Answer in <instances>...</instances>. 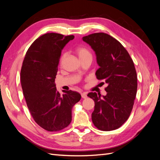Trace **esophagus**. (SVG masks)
I'll return each mask as SVG.
<instances>
[{"instance_id":"obj_1","label":"esophagus","mask_w":160,"mask_h":160,"mask_svg":"<svg viewBox=\"0 0 160 160\" xmlns=\"http://www.w3.org/2000/svg\"><path fill=\"white\" fill-rule=\"evenodd\" d=\"M81 97L83 99H86L87 98H88V95H87V94L85 93H81Z\"/></svg>"}]
</instances>
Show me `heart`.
<instances>
[{"label":"heart","mask_w":160,"mask_h":160,"mask_svg":"<svg viewBox=\"0 0 160 160\" xmlns=\"http://www.w3.org/2000/svg\"><path fill=\"white\" fill-rule=\"evenodd\" d=\"M76 52L78 55L80 60H83L85 59H88V58H91L92 59V55L90 51L88 49V48L85 47H79L77 48ZM66 57V53H64L63 55H62L61 58V61L64 59V58Z\"/></svg>","instance_id":"obj_1"}]
</instances>
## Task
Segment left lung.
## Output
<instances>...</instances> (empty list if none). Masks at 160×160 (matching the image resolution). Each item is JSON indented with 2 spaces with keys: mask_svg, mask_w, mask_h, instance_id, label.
I'll list each match as a JSON object with an SVG mask.
<instances>
[{
  "mask_svg": "<svg viewBox=\"0 0 160 160\" xmlns=\"http://www.w3.org/2000/svg\"><path fill=\"white\" fill-rule=\"evenodd\" d=\"M82 39L95 51L99 66L95 72L97 79L108 84L106 95L95 92L88 95L95 102L92 122L102 131L118 129L129 118L137 93L138 78L133 60L124 47L108 34L93 33Z\"/></svg>",
  "mask_w": 160,
  "mask_h": 160,
  "instance_id": "1",
  "label": "left lung"
}]
</instances>
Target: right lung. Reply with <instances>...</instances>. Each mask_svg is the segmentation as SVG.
Segmentation results:
<instances>
[{"label": "right lung", "instance_id": "obj_1", "mask_svg": "<svg viewBox=\"0 0 160 160\" xmlns=\"http://www.w3.org/2000/svg\"><path fill=\"white\" fill-rule=\"evenodd\" d=\"M73 35L47 33L28 48L21 71V82L27 107L35 122L49 132L67 128L72 108L81 96L71 90L61 95L55 83L61 51Z\"/></svg>", "mask_w": 160, "mask_h": 160}]
</instances>
